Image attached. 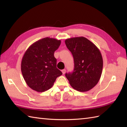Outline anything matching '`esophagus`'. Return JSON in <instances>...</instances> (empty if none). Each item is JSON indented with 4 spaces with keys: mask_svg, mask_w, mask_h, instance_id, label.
<instances>
[{
    "mask_svg": "<svg viewBox=\"0 0 127 127\" xmlns=\"http://www.w3.org/2000/svg\"><path fill=\"white\" fill-rule=\"evenodd\" d=\"M62 73H63V74H64L65 73V72H66V70L65 69H63V70H62Z\"/></svg>",
    "mask_w": 127,
    "mask_h": 127,
    "instance_id": "obj_1",
    "label": "esophagus"
}]
</instances>
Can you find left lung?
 Instances as JSON below:
<instances>
[{
    "mask_svg": "<svg viewBox=\"0 0 127 127\" xmlns=\"http://www.w3.org/2000/svg\"><path fill=\"white\" fill-rule=\"evenodd\" d=\"M67 48L74 60V70L65 74L70 85L75 90L87 92L95 86L100 79L103 60L99 48L85 37H75L65 40Z\"/></svg>",
    "mask_w": 127,
    "mask_h": 127,
    "instance_id": "8db88e82",
    "label": "left lung"
}]
</instances>
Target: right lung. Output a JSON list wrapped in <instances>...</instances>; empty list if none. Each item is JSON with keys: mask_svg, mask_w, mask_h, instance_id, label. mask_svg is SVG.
Masks as SVG:
<instances>
[{"mask_svg": "<svg viewBox=\"0 0 127 127\" xmlns=\"http://www.w3.org/2000/svg\"><path fill=\"white\" fill-rule=\"evenodd\" d=\"M61 40L45 37L34 42L26 51L21 61V71L29 87L43 92L52 87L62 72L57 68L55 51Z\"/></svg>", "mask_w": 127, "mask_h": 127, "instance_id": "add662e5", "label": "right lung"}]
</instances>
